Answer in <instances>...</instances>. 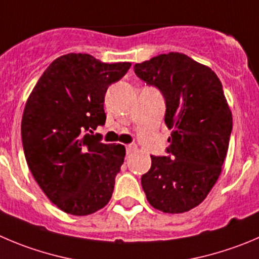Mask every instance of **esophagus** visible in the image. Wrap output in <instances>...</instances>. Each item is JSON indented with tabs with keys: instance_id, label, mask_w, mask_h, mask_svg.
<instances>
[{
	"instance_id": "1",
	"label": "esophagus",
	"mask_w": 259,
	"mask_h": 259,
	"mask_svg": "<svg viewBox=\"0 0 259 259\" xmlns=\"http://www.w3.org/2000/svg\"><path fill=\"white\" fill-rule=\"evenodd\" d=\"M125 150H127V155H131L132 152H135L137 150V145L136 144H130L125 146Z\"/></svg>"
}]
</instances>
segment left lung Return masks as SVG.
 I'll return each instance as SVG.
<instances>
[{
    "instance_id": "obj_1",
    "label": "left lung",
    "mask_w": 259,
    "mask_h": 259,
    "mask_svg": "<svg viewBox=\"0 0 259 259\" xmlns=\"http://www.w3.org/2000/svg\"><path fill=\"white\" fill-rule=\"evenodd\" d=\"M135 72L162 93L171 130L170 155L151 156L142 188L156 210L187 212L210 193L228 154L233 117L223 85L210 67L178 52L136 63Z\"/></svg>"
}]
</instances>
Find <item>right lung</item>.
Wrapping results in <instances>:
<instances>
[{
	"instance_id": "add662e5",
	"label": "right lung",
	"mask_w": 259,
	"mask_h": 259,
	"mask_svg": "<svg viewBox=\"0 0 259 259\" xmlns=\"http://www.w3.org/2000/svg\"><path fill=\"white\" fill-rule=\"evenodd\" d=\"M130 67V62L104 63L90 54H65L47 67L26 100L21 119L26 162L63 212L90 215L112 197L125 149L87 132L105 123L108 86Z\"/></svg>"
}]
</instances>
